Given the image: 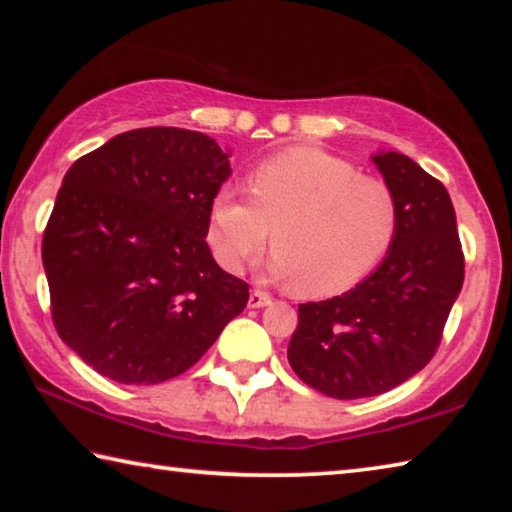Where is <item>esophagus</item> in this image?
<instances>
[{
  "label": "esophagus",
  "instance_id": "esophagus-1",
  "mask_svg": "<svg viewBox=\"0 0 512 512\" xmlns=\"http://www.w3.org/2000/svg\"><path fill=\"white\" fill-rule=\"evenodd\" d=\"M271 296H268L266 291H253L250 293V298H248V307L250 309H259V307H266V305H271Z\"/></svg>",
  "mask_w": 512,
  "mask_h": 512
}]
</instances>
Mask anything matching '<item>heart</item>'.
I'll use <instances>...</instances> for the list:
<instances>
[{"mask_svg":"<svg viewBox=\"0 0 512 512\" xmlns=\"http://www.w3.org/2000/svg\"><path fill=\"white\" fill-rule=\"evenodd\" d=\"M397 228L400 203L384 180L314 146H293L250 173V194L237 185L216 192L207 241L225 271L241 273L273 232L268 268L277 280L332 296L388 255Z\"/></svg>","mask_w":512,"mask_h":512,"instance_id":"1","label":"heart"}]
</instances>
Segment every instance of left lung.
I'll return each instance as SVG.
<instances>
[{
    "mask_svg": "<svg viewBox=\"0 0 512 512\" xmlns=\"http://www.w3.org/2000/svg\"><path fill=\"white\" fill-rule=\"evenodd\" d=\"M372 162L400 203L393 246L354 289L298 305L287 350L293 372L336 400L381 395L427 366L465 275L443 183L397 151Z\"/></svg>",
    "mask_w": 512,
    "mask_h": 512,
    "instance_id": "8db88e82",
    "label": "left lung"
}]
</instances>
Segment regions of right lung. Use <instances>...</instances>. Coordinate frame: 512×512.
<instances>
[{
	"label": "right lung",
	"instance_id": "add662e5",
	"mask_svg": "<svg viewBox=\"0 0 512 512\" xmlns=\"http://www.w3.org/2000/svg\"><path fill=\"white\" fill-rule=\"evenodd\" d=\"M230 151L153 126L76 160L42 237L51 318L99 375L151 386L183 375L244 311L248 284L207 246Z\"/></svg>",
	"mask_w": 512,
	"mask_h": 512
}]
</instances>
